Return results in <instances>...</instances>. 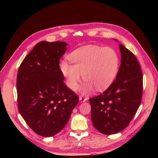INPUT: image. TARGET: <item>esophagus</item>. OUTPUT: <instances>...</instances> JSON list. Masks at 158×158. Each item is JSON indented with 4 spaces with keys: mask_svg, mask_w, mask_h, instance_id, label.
Returning a JSON list of instances; mask_svg holds the SVG:
<instances>
[{
    "mask_svg": "<svg viewBox=\"0 0 158 158\" xmlns=\"http://www.w3.org/2000/svg\"><path fill=\"white\" fill-rule=\"evenodd\" d=\"M79 100L81 101V102H85L86 101H87V98H86V97H83V96H80V97H79Z\"/></svg>",
    "mask_w": 158,
    "mask_h": 158,
    "instance_id": "obj_1",
    "label": "esophagus"
}]
</instances>
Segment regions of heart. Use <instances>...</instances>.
Returning <instances> with one entry per match:
<instances>
[{
    "mask_svg": "<svg viewBox=\"0 0 158 158\" xmlns=\"http://www.w3.org/2000/svg\"><path fill=\"white\" fill-rule=\"evenodd\" d=\"M73 63L63 60L60 69L66 80L67 86L76 90L81 79V74L85 80L81 88L83 94H88L95 87L103 90L109 87L117 76L119 58L117 53L111 47L89 45L79 48L69 56Z\"/></svg>",
    "mask_w": 158,
    "mask_h": 158,
    "instance_id": "obj_1",
    "label": "heart"
}]
</instances>
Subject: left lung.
Masks as SVG:
<instances>
[{"mask_svg":"<svg viewBox=\"0 0 158 158\" xmlns=\"http://www.w3.org/2000/svg\"><path fill=\"white\" fill-rule=\"evenodd\" d=\"M119 47L121 64L117 77L102 94L89 98L94 127L107 135L129 126L143 94V73L137 58L122 44Z\"/></svg>","mask_w":158,"mask_h":158,"instance_id":"8db88e82","label":"left lung"}]
</instances>
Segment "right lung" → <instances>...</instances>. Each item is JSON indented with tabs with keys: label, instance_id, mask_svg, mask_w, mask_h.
Returning a JSON list of instances; mask_svg holds the SVG:
<instances>
[{
	"label": "right lung",
	"instance_id": "right-lung-1",
	"mask_svg": "<svg viewBox=\"0 0 158 158\" xmlns=\"http://www.w3.org/2000/svg\"><path fill=\"white\" fill-rule=\"evenodd\" d=\"M68 44H37L19 66L16 78L19 111L35 133L52 136L67 123L79 97L64 82L60 60Z\"/></svg>",
	"mask_w": 158,
	"mask_h": 158
}]
</instances>
